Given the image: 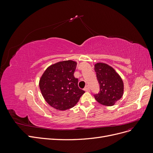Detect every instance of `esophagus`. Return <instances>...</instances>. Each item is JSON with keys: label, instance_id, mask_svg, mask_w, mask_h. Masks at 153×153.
<instances>
[{"label": "esophagus", "instance_id": "34e87169", "mask_svg": "<svg viewBox=\"0 0 153 153\" xmlns=\"http://www.w3.org/2000/svg\"><path fill=\"white\" fill-rule=\"evenodd\" d=\"M84 91H90L89 88L88 86H86L85 87V88H84Z\"/></svg>", "mask_w": 153, "mask_h": 153}]
</instances>
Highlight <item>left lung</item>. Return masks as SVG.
Instances as JSON below:
<instances>
[{
  "label": "left lung",
  "mask_w": 153,
  "mask_h": 153,
  "mask_svg": "<svg viewBox=\"0 0 153 153\" xmlns=\"http://www.w3.org/2000/svg\"><path fill=\"white\" fill-rule=\"evenodd\" d=\"M94 71L100 84V91L94 97L105 106H113L123 94V82L120 75L112 67L99 62L94 64Z\"/></svg>",
  "instance_id": "8db88e82"
}]
</instances>
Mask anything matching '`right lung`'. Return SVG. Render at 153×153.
Here are the masks:
<instances>
[{
	"label": "right lung",
	"mask_w": 153,
	"mask_h": 153,
	"mask_svg": "<svg viewBox=\"0 0 153 153\" xmlns=\"http://www.w3.org/2000/svg\"><path fill=\"white\" fill-rule=\"evenodd\" d=\"M76 66L75 61H61L50 65L42 74L39 89L45 101L53 108H71L85 93L78 87V79L74 76Z\"/></svg>",
	"instance_id": "1"
}]
</instances>
